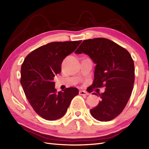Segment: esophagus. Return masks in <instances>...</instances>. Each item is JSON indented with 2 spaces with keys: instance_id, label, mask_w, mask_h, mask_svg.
Here are the masks:
<instances>
[{
  "instance_id": "esophagus-1",
  "label": "esophagus",
  "mask_w": 149,
  "mask_h": 149,
  "mask_svg": "<svg viewBox=\"0 0 149 149\" xmlns=\"http://www.w3.org/2000/svg\"><path fill=\"white\" fill-rule=\"evenodd\" d=\"M79 94L82 96H88V95H89V93L85 91H79Z\"/></svg>"
}]
</instances>
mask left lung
<instances>
[{"instance_id": "left-lung-1", "label": "left lung", "mask_w": 149, "mask_h": 149, "mask_svg": "<svg viewBox=\"0 0 149 149\" xmlns=\"http://www.w3.org/2000/svg\"><path fill=\"white\" fill-rule=\"evenodd\" d=\"M84 53L96 64L94 88L102 87L105 91L93 94L101 98L97 106L90 110L94 118L109 121L119 116L131 96L134 83V63L130 53L111 40L104 38L86 40L75 53Z\"/></svg>"}]
</instances>
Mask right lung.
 Here are the masks:
<instances>
[{
    "label": "right lung",
    "mask_w": 149,
    "mask_h": 149,
    "mask_svg": "<svg viewBox=\"0 0 149 149\" xmlns=\"http://www.w3.org/2000/svg\"><path fill=\"white\" fill-rule=\"evenodd\" d=\"M81 42L49 43L31 52L22 65L20 83L25 96L34 111L45 119L62 118L79 93L76 88L57 92L53 80L61 73L62 61Z\"/></svg>",
    "instance_id": "add662e5"
}]
</instances>
